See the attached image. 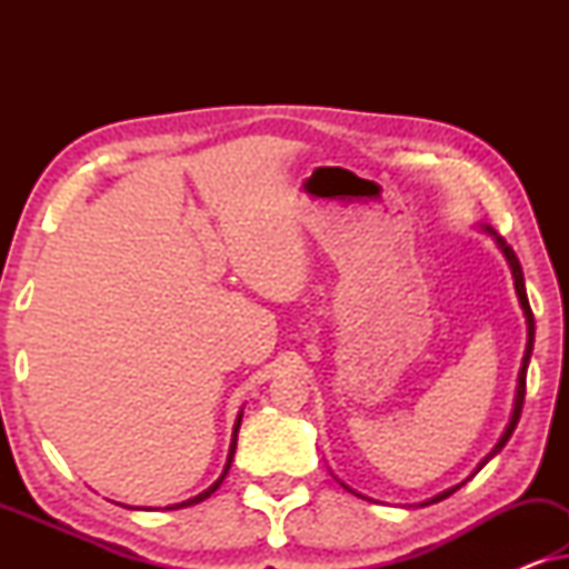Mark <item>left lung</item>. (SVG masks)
Wrapping results in <instances>:
<instances>
[{"label": "left lung", "instance_id": "left-lung-1", "mask_svg": "<svg viewBox=\"0 0 569 569\" xmlns=\"http://www.w3.org/2000/svg\"><path fill=\"white\" fill-rule=\"evenodd\" d=\"M485 232H489V236L495 238V243H497V248H500L502 251V256L505 259H508V263H510V271H512V279H516V292H518V300H520V308H523V316H526V323H528V345H526V355H523V365H520V372H518V391H516V403H512V415H510V422H508V427H505V432H502V438L497 440V446L489 450V453L485 456V461H481L479 466H477V471H481V466H485L487 461H492V458L500 453V450L505 448V442L510 440V435H512V430H516V425H518V419H520V411H523V401H526V370H528V362H531V352H533V333H536V323H533V313H531V306H528V295H526V282H523V269H520V261H518V256H516V251H512V248L505 243V238H500L497 236V232L489 228V224H485ZM473 471V473H477ZM471 479V477H469ZM466 479V481H469ZM466 481H461V485H456V487H450V489H446V492H440V495H435L430 502H440V500H446V497H450L456 492V489H461ZM347 487V485H345ZM349 489V487H347ZM430 502H422V505H430Z\"/></svg>", "mask_w": 569, "mask_h": 569}]
</instances>
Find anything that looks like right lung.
I'll return each instance as SVG.
<instances>
[{
  "label": "right lung",
  "instance_id": "add662e5",
  "mask_svg": "<svg viewBox=\"0 0 569 569\" xmlns=\"http://www.w3.org/2000/svg\"><path fill=\"white\" fill-rule=\"evenodd\" d=\"M240 419H243V411H240V415H238V419H236V430H232V442H230V453H228V463H224V471L220 473V479H217V481H214V485H212V487H209V489H204V492H201V495H197V497H191V500H186V502L170 505V508H168V510H178V508H189V505H197V502H201V500H207V497H209V495H212V492H217V487H220V485H222V479H224V477H228V471H230V463H232V456H236V446H238V430H240Z\"/></svg>",
  "mask_w": 569,
  "mask_h": 569
}]
</instances>
